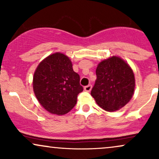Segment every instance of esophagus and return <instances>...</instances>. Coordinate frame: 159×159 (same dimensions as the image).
<instances>
[{"instance_id": "34e87169", "label": "esophagus", "mask_w": 159, "mask_h": 159, "mask_svg": "<svg viewBox=\"0 0 159 159\" xmlns=\"http://www.w3.org/2000/svg\"><path fill=\"white\" fill-rule=\"evenodd\" d=\"M84 90L87 91V92H90V91L91 90V89H92V86H91L90 84L86 86V87H84Z\"/></svg>"}]
</instances>
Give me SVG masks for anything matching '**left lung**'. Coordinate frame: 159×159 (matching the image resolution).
<instances>
[{"mask_svg": "<svg viewBox=\"0 0 159 159\" xmlns=\"http://www.w3.org/2000/svg\"><path fill=\"white\" fill-rule=\"evenodd\" d=\"M91 96L105 111L113 112L125 106L132 98L135 87L133 70L120 57L112 56L97 66Z\"/></svg>", "mask_w": 159, "mask_h": 159, "instance_id": "obj_1", "label": "left lung"}]
</instances>
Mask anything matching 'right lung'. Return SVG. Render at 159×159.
Segmentation results:
<instances>
[{
	"label": "right lung",
	"mask_w": 159,
	"mask_h": 159,
	"mask_svg": "<svg viewBox=\"0 0 159 159\" xmlns=\"http://www.w3.org/2000/svg\"><path fill=\"white\" fill-rule=\"evenodd\" d=\"M36 98L47 111L64 115L73 108L83 91L80 76L74 72L70 59L60 52L51 54L36 67L33 78Z\"/></svg>",
	"instance_id": "right-lung-1"
}]
</instances>
